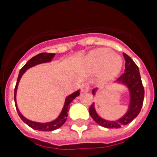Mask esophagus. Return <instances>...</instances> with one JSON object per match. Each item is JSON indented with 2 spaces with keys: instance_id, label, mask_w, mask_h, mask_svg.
<instances>
[{
  "instance_id": "34e87169",
  "label": "esophagus",
  "mask_w": 157,
  "mask_h": 157,
  "mask_svg": "<svg viewBox=\"0 0 157 157\" xmlns=\"http://www.w3.org/2000/svg\"><path fill=\"white\" fill-rule=\"evenodd\" d=\"M90 85L88 83H84L82 86H81V91L82 92H88L90 91Z\"/></svg>"
}]
</instances>
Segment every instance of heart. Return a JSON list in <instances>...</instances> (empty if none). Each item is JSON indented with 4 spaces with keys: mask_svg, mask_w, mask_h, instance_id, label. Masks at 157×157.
Wrapping results in <instances>:
<instances>
[{
    "mask_svg": "<svg viewBox=\"0 0 157 157\" xmlns=\"http://www.w3.org/2000/svg\"><path fill=\"white\" fill-rule=\"evenodd\" d=\"M86 64L93 71L102 69V75L111 77L120 71L122 60L111 50L98 49L91 51L86 58Z\"/></svg>",
    "mask_w": 157,
    "mask_h": 157,
    "instance_id": "heart-1",
    "label": "heart"
}]
</instances>
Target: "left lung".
<instances>
[{
	"mask_svg": "<svg viewBox=\"0 0 157 157\" xmlns=\"http://www.w3.org/2000/svg\"><path fill=\"white\" fill-rule=\"evenodd\" d=\"M123 56L125 59V69L124 73L117 79V82L124 85L129 90L130 100L127 112L117 121H107L99 117L96 112L94 103L91 105L89 110L94 121L97 124L105 128H120L122 125L130 123L139 114L144 103V88L142 83L139 67L132 60L131 58L126 54L123 53ZM97 90L98 89L95 88L92 90L94 95H95Z\"/></svg>",
	"mask_w": 157,
	"mask_h": 157,
	"instance_id": "left-lung-1",
	"label": "left lung"
}]
</instances>
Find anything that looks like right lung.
<instances>
[{"label":"right lung","mask_w":157,"mask_h":157,"mask_svg":"<svg viewBox=\"0 0 157 157\" xmlns=\"http://www.w3.org/2000/svg\"><path fill=\"white\" fill-rule=\"evenodd\" d=\"M55 54H50V53H41L37 55H36L33 58L29 60L24 66L21 68L19 73H18V80H17V83H16L15 89H14V102H15V107L18 112V114L19 116L22 121L24 123L28 124V126H30L31 128H33V129L36 130H40V131H52L54 129H57L60 128L63 124L65 123L67 117V112L69 111V107H70V103L73 101V99L80 95V90H76V92H74L71 94L68 95L65 99V103H64V106L62 109L61 113L59 114V116L57 117L56 119L50 122H46V123H40V122H35L30 120L27 119L26 117H24L23 115L21 114V112H19V110L17 106V103H16V94H17V89H18V83L20 81L21 77L23 76L24 72H25L28 68H30L32 67H34L37 64L44 63H49L53 59Z\"/></svg>","instance_id":"right-lung-1"}]
</instances>
